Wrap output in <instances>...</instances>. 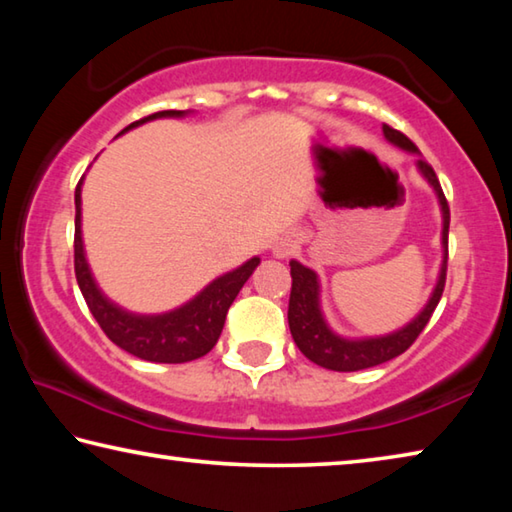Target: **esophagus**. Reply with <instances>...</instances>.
Segmentation results:
<instances>
[{
	"label": "esophagus",
	"instance_id": "esophagus-1",
	"mask_svg": "<svg viewBox=\"0 0 512 512\" xmlns=\"http://www.w3.org/2000/svg\"><path fill=\"white\" fill-rule=\"evenodd\" d=\"M291 248H293V239H289V237H282L280 241H275V246H273V257H287L289 253H291Z\"/></svg>",
	"mask_w": 512,
	"mask_h": 512
}]
</instances>
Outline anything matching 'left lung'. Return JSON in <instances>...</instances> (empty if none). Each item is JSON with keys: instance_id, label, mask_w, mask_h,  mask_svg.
<instances>
[{"instance_id": "1", "label": "left lung", "mask_w": 512, "mask_h": 512, "mask_svg": "<svg viewBox=\"0 0 512 512\" xmlns=\"http://www.w3.org/2000/svg\"><path fill=\"white\" fill-rule=\"evenodd\" d=\"M384 137L397 149L406 153L420 155L415 149V144L409 137L402 135L395 128L386 126L381 128ZM415 169L420 171V176L427 180L433 194L438 198L440 214H443V232H440V246H443V262H440L438 280L436 287H433L431 296L418 314H415L409 323L402 325L395 332L381 334V336H361V339H350V336H343L334 332L329 327L327 318L323 314V305H320V280L314 268L300 264L298 259H291V298H289V329L291 336L300 352L305 354L309 361H314L316 366H323L327 370L336 372H354V370H366L372 366H379V363L391 361L400 357L404 350L411 348V343L418 339L424 325L429 323L433 309L438 307L440 296H443L445 289V277H447V235H449V207L445 201L443 189L436 178V173L429 167L422 158L415 160Z\"/></svg>"}]
</instances>
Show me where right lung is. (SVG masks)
I'll list each match as a JSON object with an SVG mask.
<instances>
[{
    "mask_svg": "<svg viewBox=\"0 0 512 512\" xmlns=\"http://www.w3.org/2000/svg\"><path fill=\"white\" fill-rule=\"evenodd\" d=\"M187 115H192V110L155 112V115H149L135 121L131 126H126L119 135L146 124V121L167 117L180 119ZM83 180L85 176L79 180L74 192V271L76 282H79V289L85 302H88L94 320L101 325V329L106 332L112 343L119 345L121 350H126L137 359L153 363H187L203 357V354L210 352L216 341H219L225 314H228L237 293L244 287L248 277L253 275L262 259L250 257L248 262L241 266L214 277V280L207 284L205 289L198 291L192 300H187L185 305L171 311H162V314H135V311H128L124 307H119L117 302H112L106 293L99 289V284L92 275V268L88 264V257H85L81 230Z\"/></svg>",
    "mask_w": 512,
    "mask_h": 512,
    "instance_id": "right-lung-1",
    "label": "right lung"
}]
</instances>
